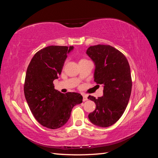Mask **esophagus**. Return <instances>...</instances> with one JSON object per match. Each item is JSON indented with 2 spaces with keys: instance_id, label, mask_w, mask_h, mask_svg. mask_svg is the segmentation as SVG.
<instances>
[{
  "instance_id": "1",
  "label": "esophagus",
  "mask_w": 158,
  "mask_h": 158,
  "mask_svg": "<svg viewBox=\"0 0 158 158\" xmlns=\"http://www.w3.org/2000/svg\"><path fill=\"white\" fill-rule=\"evenodd\" d=\"M88 100V97L85 95H83V101H86Z\"/></svg>"
}]
</instances>
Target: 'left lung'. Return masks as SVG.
<instances>
[{"mask_svg": "<svg viewBox=\"0 0 158 158\" xmlns=\"http://www.w3.org/2000/svg\"><path fill=\"white\" fill-rule=\"evenodd\" d=\"M86 53L94 63V81L104 88L103 96L98 99L89 96L96 109L88 118L97 126L109 127L119 119L129 102L132 85L129 63L122 52L110 45L90 46Z\"/></svg>", "mask_w": 158, "mask_h": 158, "instance_id": "8db88e82", "label": "left lung"}]
</instances>
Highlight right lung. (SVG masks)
<instances>
[{"instance_id": "1", "label": "right lung", "mask_w": 158, "mask_h": 158, "mask_svg": "<svg viewBox=\"0 0 158 158\" xmlns=\"http://www.w3.org/2000/svg\"><path fill=\"white\" fill-rule=\"evenodd\" d=\"M73 49V46L56 45L43 48L33 56L26 70L23 88L26 102L37 122L49 129L64 125L73 107L82 102L80 94H64L56 90L53 83Z\"/></svg>"}]
</instances>
